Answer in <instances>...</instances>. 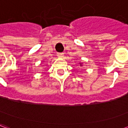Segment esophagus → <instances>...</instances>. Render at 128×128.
<instances>
[{"label": "esophagus", "instance_id": "1", "mask_svg": "<svg viewBox=\"0 0 128 128\" xmlns=\"http://www.w3.org/2000/svg\"><path fill=\"white\" fill-rule=\"evenodd\" d=\"M57 56H58L59 58H63L64 57V53H58V55Z\"/></svg>", "mask_w": 128, "mask_h": 128}]
</instances>
